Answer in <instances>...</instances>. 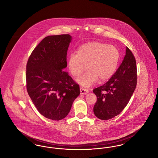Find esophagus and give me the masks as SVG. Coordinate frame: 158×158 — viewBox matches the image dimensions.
<instances>
[{
  "mask_svg": "<svg viewBox=\"0 0 158 158\" xmlns=\"http://www.w3.org/2000/svg\"><path fill=\"white\" fill-rule=\"evenodd\" d=\"M88 91H89V90H88L87 89H86V88H83V87H81V88H80V92H81V94L85 95V94H86L88 92Z\"/></svg>",
  "mask_w": 158,
  "mask_h": 158,
  "instance_id": "34e87169",
  "label": "esophagus"
}]
</instances>
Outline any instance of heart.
I'll use <instances>...</instances> for the list:
<instances>
[{"instance_id":"1","label":"heart","mask_w":158,"mask_h":158,"mask_svg":"<svg viewBox=\"0 0 158 158\" xmlns=\"http://www.w3.org/2000/svg\"><path fill=\"white\" fill-rule=\"evenodd\" d=\"M120 53L114 45L99 41L86 43L81 45L76 54L69 57L68 67L73 77H79L86 69L88 71L77 79L83 86L88 87L96 82H104L113 76L118 65Z\"/></svg>"}]
</instances>
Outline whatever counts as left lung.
Instances as JSON below:
<instances>
[{
	"label": "left lung",
	"instance_id": "8db88e82",
	"mask_svg": "<svg viewBox=\"0 0 158 158\" xmlns=\"http://www.w3.org/2000/svg\"><path fill=\"white\" fill-rule=\"evenodd\" d=\"M136 60L127 47L126 56L120 67L110 80L93 92L97 100L94 113L102 120L118 115L127 105L137 85Z\"/></svg>",
	"mask_w": 158,
	"mask_h": 158
}]
</instances>
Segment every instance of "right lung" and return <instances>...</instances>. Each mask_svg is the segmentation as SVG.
Instances as JSON below:
<instances>
[{"instance_id":"obj_1","label":"right lung","mask_w":158,"mask_h":158,"mask_svg":"<svg viewBox=\"0 0 158 158\" xmlns=\"http://www.w3.org/2000/svg\"><path fill=\"white\" fill-rule=\"evenodd\" d=\"M71 40L69 34L46 37L27 63L28 94L38 112L52 120L65 118L80 94L79 85L64 70Z\"/></svg>"}]
</instances>
